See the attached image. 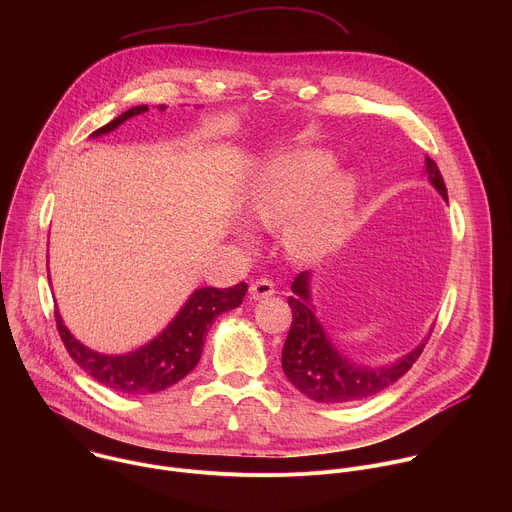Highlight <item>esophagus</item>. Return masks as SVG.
<instances>
[{
    "mask_svg": "<svg viewBox=\"0 0 512 512\" xmlns=\"http://www.w3.org/2000/svg\"><path fill=\"white\" fill-rule=\"evenodd\" d=\"M249 291H251L253 300H263V298H269L275 294V285L269 279H257L251 283Z\"/></svg>",
    "mask_w": 512,
    "mask_h": 512,
    "instance_id": "34e87169",
    "label": "esophagus"
}]
</instances>
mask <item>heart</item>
Returning a JSON list of instances; mask_svg holds the SVG:
<instances>
[{
  "mask_svg": "<svg viewBox=\"0 0 512 512\" xmlns=\"http://www.w3.org/2000/svg\"><path fill=\"white\" fill-rule=\"evenodd\" d=\"M336 158L302 150L261 166L247 188V214L261 227L285 223V245L298 259L324 255L348 214L356 180L334 174Z\"/></svg>",
  "mask_w": 512,
  "mask_h": 512,
  "instance_id": "b5f03b06",
  "label": "heart"
}]
</instances>
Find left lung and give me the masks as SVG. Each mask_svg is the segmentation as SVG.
Masks as SVG:
<instances>
[{
	"label": "left lung",
	"instance_id": "8db88e82",
	"mask_svg": "<svg viewBox=\"0 0 512 512\" xmlns=\"http://www.w3.org/2000/svg\"><path fill=\"white\" fill-rule=\"evenodd\" d=\"M425 174L431 186L448 200V190L437 164L425 156ZM310 271L300 273L287 304L291 308V328L281 352V369L289 383L316 403H352L373 397L393 383H397L423 352L429 334L405 356L387 367H364L348 360L328 338L324 326L316 316L310 291ZM433 330V328H431Z\"/></svg>",
	"mask_w": 512,
	"mask_h": 512
}]
</instances>
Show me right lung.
Listing matches in <instances>:
<instances>
[{
    "mask_svg": "<svg viewBox=\"0 0 512 512\" xmlns=\"http://www.w3.org/2000/svg\"><path fill=\"white\" fill-rule=\"evenodd\" d=\"M164 111L166 105H160ZM148 111V105L133 107L91 137L105 135L125 123L129 117ZM50 281V275H48ZM247 283H237L229 289L200 287L194 289L176 318L148 344L139 346L127 354H103L91 350L68 332L58 310L54 312L58 334L79 367L89 373L97 383L125 395H150L164 391L182 381L198 364L204 348V338L212 322L223 312L235 310L243 304Z\"/></svg>",
    "mask_w": 512,
    "mask_h": 512,
    "instance_id": "1",
    "label": "right lung"
}]
</instances>
